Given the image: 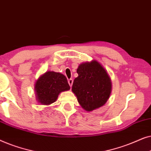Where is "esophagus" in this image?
Instances as JSON below:
<instances>
[{
  "mask_svg": "<svg viewBox=\"0 0 151 151\" xmlns=\"http://www.w3.org/2000/svg\"><path fill=\"white\" fill-rule=\"evenodd\" d=\"M68 82H69V84L70 85V86H72V84H73V80L72 78H70V79L68 80Z\"/></svg>",
  "mask_w": 151,
  "mask_h": 151,
  "instance_id": "34e87169",
  "label": "esophagus"
}]
</instances>
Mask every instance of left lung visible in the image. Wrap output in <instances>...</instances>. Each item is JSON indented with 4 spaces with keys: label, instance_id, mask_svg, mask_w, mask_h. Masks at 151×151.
Returning a JSON list of instances; mask_svg holds the SVG:
<instances>
[{
    "label": "left lung",
    "instance_id": "8db88e82",
    "mask_svg": "<svg viewBox=\"0 0 151 151\" xmlns=\"http://www.w3.org/2000/svg\"><path fill=\"white\" fill-rule=\"evenodd\" d=\"M78 77L74 80L72 91L84 110L91 111L103 106L111 91L110 78L102 66L93 60L80 65Z\"/></svg>",
    "mask_w": 151,
    "mask_h": 151
}]
</instances>
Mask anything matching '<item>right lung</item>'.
<instances>
[{"mask_svg": "<svg viewBox=\"0 0 151 151\" xmlns=\"http://www.w3.org/2000/svg\"><path fill=\"white\" fill-rule=\"evenodd\" d=\"M35 89L38 102L47 105L54 102L60 93L69 90L70 86L63 74L48 71L37 80Z\"/></svg>", "mask_w": 151, "mask_h": 151, "instance_id": "obj_1", "label": "right lung"}]
</instances>
